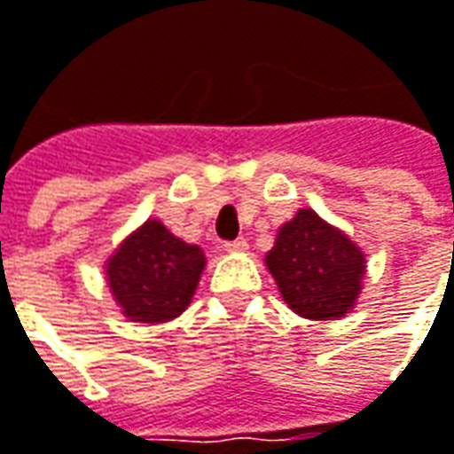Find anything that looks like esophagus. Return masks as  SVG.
Returning a JSON list of instances; mask_svg holds the SVG:
<instances>
[{
	"instance_id": "1",
	"label": "esophagus",
	"mask_w": 454,
	"mask_h": 454,
	"mask_svg": "<svg viewBox=\"0 0 454 454\" xmlns=\"http://www.w3.org/2000/svg\"><path fill=\"white\" fill-rule=\"evenodd\" d=\"M224 250H227V253H245V250H247V242H245V239H232V242L224 245Z\"/></svg>"
}]
</instances>
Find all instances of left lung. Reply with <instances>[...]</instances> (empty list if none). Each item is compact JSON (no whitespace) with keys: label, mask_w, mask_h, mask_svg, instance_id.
Masks as SVG:
<instances>
[{"label":"left lung","mask_w":454,"mask_h":454,"mask_svg":"<svg viewBox=\"0 0 454 454\" xmlns=\"http://www.w3.org/2000/svg\"><path fill=\"white\" fill-rule=\"evenodd\" d=\"M265 265L290 310L313 321H339L356 305L366 254L313 209H298L278 230Z\"/></svg>","instance_id":"8db88e82"}]
</instances>
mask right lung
<instances>
[{"mask_svg": "<svg viewBox=\"0 0 454 454\" xmlns=\"http://www.w3.org/2000/svg\"><path fill=\"white\" fill-rule=\"evenodd\" d=\"M204 265L201 247L149 219L108 257L106 280L129 321L166 323L192 303Z\"/></svg>", "mask_w": 454, "mask_h": 454, "instance_id": "right-lung-1", "label": "right lung"}]
</instances>
